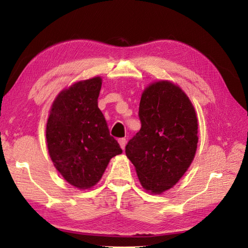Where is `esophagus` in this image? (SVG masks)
Segmentation results:
<instances>
[{
    "label": "esophagus",
    "mask_w": 248,
    "mask_h": 248,
    "mask_svg": "<svg viewBox=\"0 0 248 248\" xmlns=\"http://www.w3.org/2000/svg\"><path fill=\"white\" fill-rule=\"evenodd\" d=\"M118 142H119V144H120V148L123 149V150H124L125 144H127V140H125L124 138H121V139L118 140Z\"/></svg>",
    "instance_id": "34e87169"
}]
</instances>
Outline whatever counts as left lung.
Returning <instances> with one entry per match:
<instances>
[{"instance_id":"8db88e82","label":"left lung","mask_w":248,"mask_h":248,"mask_svg":"<svg viewBox=\"0 0 248 248\" xmlns=\"http://www.w3.org/2000/svg\"><path fill=\"white\" fill-rule=\"evenodd\" d=\"M141 129L125 146L143 189L158 195L178 183L198 145V119L190 99L173 82L151 83L140 100Z\"/></svg>"}]
</instances>
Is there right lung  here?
Wrapping results in <instances>:
<instances>
[{
  "label": "right lung",
  "mask_w": 248,
  "mask_h": 248,
  "mask_svg": "<svg viewBox=\"0 0 248 248\" xmlns=\"http://www.w3.org/2000/svg\"><path fill=\"white\" fill-rule=\"evenodd\" d=\"M102 78L72 84L53 100L46 127L50 158L66 182L78 189L97 184L110 158L123 153L98 108Z\"/></svg>",
  "instance_id": "1"
}]
</instances>
